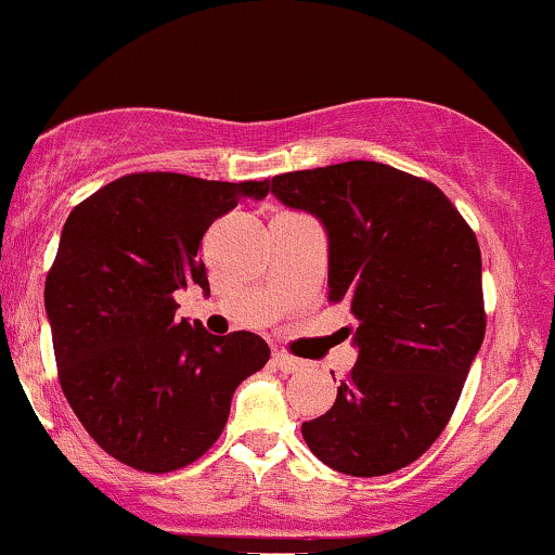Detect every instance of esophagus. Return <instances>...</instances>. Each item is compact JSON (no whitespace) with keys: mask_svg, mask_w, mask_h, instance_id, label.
<instances>
[{"mask_svg":"<svg viewBox=\"0 0 555 555\" xmlns=\"http://www.w3.org/2000/svg\"><path fill=\"white\" fill-rule=\"evenodd\" d=\"M273 365L279 367V371L284 373H302L305 371V362L292 358V354H284V352H276L273 354Z\"/></svg>","mask_w":555,"mask_h":555,"instance_id":"esophagus-1","label":"esophagus"}]
</instances>
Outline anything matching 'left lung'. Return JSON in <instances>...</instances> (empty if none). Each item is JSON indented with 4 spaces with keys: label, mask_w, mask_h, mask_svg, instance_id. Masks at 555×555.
<instances>
[{
    "label": "left lung",
    "mask_w": 555,
    "mask_h": 555,
    "mask_svg": "<svg viewBox=\"0 0 555 555\" xmlns=\"http://www.w3.org/2000/svg\"><path fill=\"white\" fill-rule=\"evenodd\" d=\"M271 195L321 221L328 299L358 318V362L305 443L336 473H397L441 436L486 336L473 229L436 184L378 162L279 175Z\"/></svg>",
    "instance_id": "8db88e82"
}]
</instances>
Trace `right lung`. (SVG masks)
Segmentation results:
<instances>
[{"mask_svg":"<svg viewBox=\"0 0 555 555\" xmlns=\"http://www.w3.org/2000/svg\"><path fill=\"white\" fill-rule=\"evenodd\" d=\"M266 193V180L143 171L67 216L43 289L60 384L82 428L127 467L171 473L206 454L237 386L269 362L258 334L177 321L171 297L193 284L208 295L203 234Z\"/></svg>","mask_w":555,"mask_h":555,"instance_id":"right-lung-1","label":"right lung"}]
</instances>
